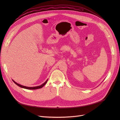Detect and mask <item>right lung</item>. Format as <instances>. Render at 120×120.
<instances>
[{
    "mask_svg": "<svg viewBox=\"0 0 120 120\" xmlns=\"http://www.w3.org/2000/svg\"><path fill=\"white\" fill-rule=\"evenodd\" d=\"M12 81H13L14 82L16 85H17L18 86H20V87H22V88H24V89H28V90H36V89H40V88H42L44 85H45L47 83V81H48V80L45 82V83H44V84H43L42 85H41V86H35V87H28V86H22V85H20V84H17V83L15 82L14 80H12Z\"/></svg>",
    "mask_w": 120,
    "mask_h": 120,
    "instance_id": "add662e5",
    "label": "right lung"
}]
</instances>
